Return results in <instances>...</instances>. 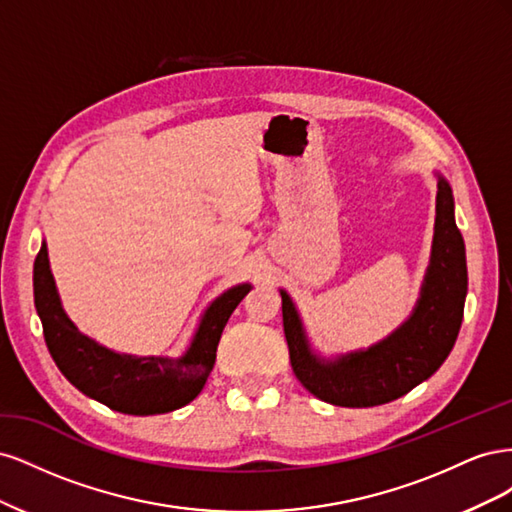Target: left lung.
Segmentation results:
<instances>
[{
	"label": "left lung",
	"mask_w": 512,
	"mask_h": 512,
	"mask_svg": "<svg viewBox=\"0 0 512 512\" xmlns=\"http://www.w3.org/2000/svg\"><path fill=\"white\" fill-rule=\"evenodd\" d=\"M436 179L429 267L412 314L393 333L363 350L322 356L309 342L297 305L286 290H280L294 376L327 404L342 408L389 404L436 374L455 346L468 294L466 245L455 224L451 185L440 173Z\"/></svg>",
	"instance_id": "left-lung-1"
}]
</instances>
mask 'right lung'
<instances>
[{"mask_svg":"<svg viewBox=\"0 0 512 512\" xmlns=\"http://www.w3.org/2000/svg\"><path fill=\"white\" fill-rule=\"evenodd\" d=\"M252 284H237L215 297L200 316L190 346L170 356L121 354L76 329L61 305L49 250L42 241L34 262V303L55 365L83 395L121 414L173 412L198 397L211 374L230 314Z\"/></svg>","mask_w":512,"mask_h":512,"instance_id":"right-lung-1","label":"right lung"}]
</instances>
